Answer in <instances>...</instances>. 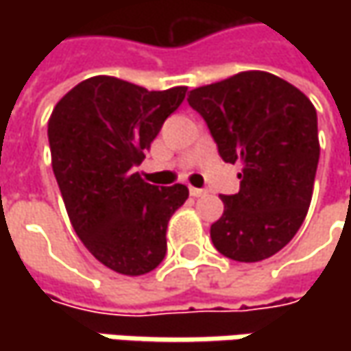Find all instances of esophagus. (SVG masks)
I'll use <instances>...</instances> for the list:
<instances>
[{
  "label": "esophagus",
  "mask_w": 351,
  "mask_h": 351,
  "mask_svg": "<svg viewBox=\"0 0 351 351\" xmlns=\"http://www.w3.org/2000/svg\"><path fill=\"white\" fill-rule=\"evenodd\" d=\"M207 191L205 189H199V187H189V195L191 197H201V195H205Z\"/></svg>",
  "instance_id": "34e87169"
}]
</instances>
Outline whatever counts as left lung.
I'll return each mask as SVG.
<instances>
[{
    "instance_id": "8db88e82",
    "label": "left lung",
    "mask_w": 351,
    "mask_h": 351,
    "mask_svg": "<svg viewBox=\"0 0 351 351\" xmlns=\"http://www.w3.org/2000/svg\"><path fill=\"white\" fill-rule=\"evenodd\" d=\"M219 154L240 164V189L223 195L210 240L236 262H262L301 228L317 176V109L301 89L262 70H248L189 91Z\"/></svg>"
}]
</instances>
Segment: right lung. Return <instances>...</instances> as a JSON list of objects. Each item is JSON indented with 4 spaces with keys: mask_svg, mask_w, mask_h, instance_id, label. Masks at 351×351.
<instances>
[{
    "mask_svg": "<svg viewBox=\"0 0 351 351\" xmlns=\"http://www.w3.org/2000/svg\"><path fill=\"white\" fill-rule=\"evenodd\" d=\"M185 93V86L148 91L93 75L70 89L48 119L52 169L70 223L93 258L121 276L160 265L169 219L189 197L182 183L156 187L132 171Z\"/></svg>",
    "mask_w": 351,
    "mask_h": 351,
    "instance_id": "1",
    "label": "right lung"
}]
</instances>
